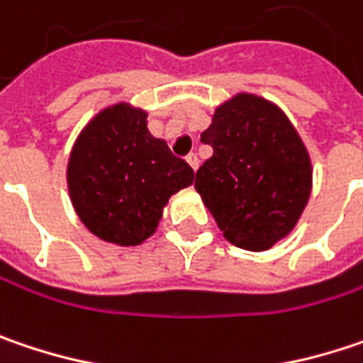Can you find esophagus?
<instances>
[{"label": "esophagus", "instance_id": "34e87169", "mask_svg": "<svg viewBox=\"0 0 363 363\" xmlns=\"http://www.w3.org/2000/svg\"><path fill=\"white\" fill-rule=\"evenodd\" d=\"M186 161H188V165L194 169V171L198 169V165H200V161H198V157H196L194 152H190V155L186 157Z\"/></svg>", "mask_w": 363, "mask_h": 363}]
</instances>
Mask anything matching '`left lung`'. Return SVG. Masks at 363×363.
<instances>
[{"instance_id":"1","label":"left lung","mask_w":363,"mask_h":363,"mask_svg":"<svg viewBox=\"0 0 363 363\" xmlns=\"http://www.w3.org/2000/svg\"><path fill=\"white\" fill-rule=\"evenodd\" d=\"M200 140L213 157L196 171L194 188L225 240L264 252L287 238L312 192L310 155L289 117L240 92L215 109Z\"/></svg>"}]
</instances>
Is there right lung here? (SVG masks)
I'll return each instance as SVG.
<instances>
[{
    "label": "right lung",
    "instance_id": "add662e5",
    "mask_svg": "<svg viewBox=\"0 0 363 363\" xmlns=\"http://www.w3.org/2000/svg\"><path fill=\"white\" fill-rule=\"evenodd\" d=\"M148 113L116 103L78 134L67 161V192L84 227L103 242L138 246L163 217L169 198L192 186V167L146 128Z\"/></svg>",
    "mask_w": 363,
    "mask_h": 363
}]
</instances>
